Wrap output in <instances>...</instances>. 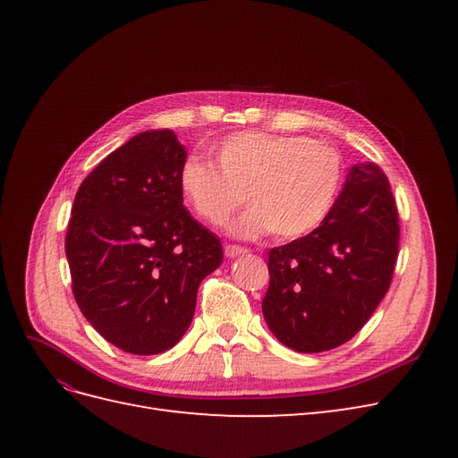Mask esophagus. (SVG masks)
<instances>
[{
    "label": "esophagus",
    "mask_w": 458,
    "mask_h": 458,
    "mask_svg": "<svg viewBox=\"0 0 458 458\" xmlns=\"http://www.w3.org/2000/svg\"><path fill=\"white\" fill-rule=\"evenodd\" d=\"M244 254H248V248L237 246V244H225V256L227 258H237V256H244Z\"/></svg>",
    "instance_id": "esophagus-1"
}]
</instances>
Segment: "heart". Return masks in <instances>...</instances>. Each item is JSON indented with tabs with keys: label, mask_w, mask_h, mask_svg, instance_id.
Instances as JSON below:
<instances>
[{
	"label": "heart",
	"mask_w": 458,
	"mask_h": 458,
	"mask_svg": "<svg viewBox=\"0 0 458 458\" xmlns=\"http://www.w3.org/2000/svg\"><path fill=\"white\" fill-rule=\"evenodd\" d=\"M212 162L189 157L179 170V189L202 221L214 227L250 204L231 231L256 239H300L323 224L342 183L338 152L301 135L241 131L214 147Z\"/></svg>",
	"instance_id": "heart-1"
}]
</instances>
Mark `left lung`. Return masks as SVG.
<instances>
[{
    "instance_id": "left-lung-1",
    "label": "left lung",
    "mask_w": 458,
    "mask_h": 458,
    "mask_svg": "<svg viewBox=\"0 0 458 458\" xmlns=\"http://www.w3.org/2000/svg\"><path fill=\"white\" fill-rule=\"evenodd\" d=\"M397 252L390 182L374 162L357 164L321 225L269 250L261 301L269 330L300 353L352 340L390 288Z\"/></svg>"
}]
</instances>
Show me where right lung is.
<instances>
[{
	"label": "right lung",
	"instance_id": "obj_1",
	"mask_svg": "<svg viewBox=\"0 0 458 458\" xmlns=\"http://www.w3.org/2000/svg\"><path fill=\"white\" fill-rule=\"evenodd\" d=\"M185 158L174 131H143L99 162L72 204L64 241L72 294L91 327L128 353L174 348L202 279L224 259L219 239L183 206Z\"/></svg>",
	"mask_w": 458,
	"mask_h": 458
}]
</instances>
